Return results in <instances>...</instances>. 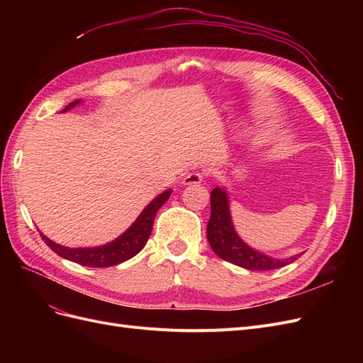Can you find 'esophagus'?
Returning a JSON list of instances; mask_svg holds the SVG:
<instances>
[{
  "label": "esophagus",
  "mask_w": 363,
  "mask_h": 363,
  "mask_svg": "<svg viewBox=\"0 0 363 363\" xmlns=\"http://www.w3.org/2000/svg\"><path fill=\"white\" fill-rule=\"evenodd\" d=\"M203 179H204V172L194 171V172H189L183 179V184H200L203 182Z\"/></svg>",
  "instance_id": "34e87169"
}]
</instances>
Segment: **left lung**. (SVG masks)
Listing matches in <instances>:
<instances>
[{
    "mask_svg": "<svg viewBox=\"0 0 363 363\" xmlns=\"http://www.w3.org/2000/svg\"><path fill=\"white\" fill-rule=\"evenodd\" d=\"M207 240L216 256L251 271L277 269L289 265L301 256L295 255L286 259H276L244 242L235 230L232 213H230L228 192L224 186L215 188L211 194V219L207 223Z\"/></svg>",
    "mask_w": 363,
    "mask_h": 363,
    "instance_id": "8db88e82",
    "label": "left lung"
}]
</instances>
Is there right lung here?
<instances>
[{"label":"right lung","mask_w":363,"mask_h":363,"mask_svg":"<svg viewBox=\"0 0 363 363\" xmlns=\"http://www.w3.org/2000/svg\"><path fill=\"white\" fill-rule=\"evenodd\" d=\"M83 100H75L69 103L67 107L63 108V112H68L75 106H79ZM172 189L164 191L159 194L155 200H152L140 215L136 218V221L131 224L123 235H119L112 242H107L100 247H87V248H69L60 244L52 242L45 235L40 233V238L45 240V244L59 255L60 257L80 263L83 267H91V268H107L118 265V263H123L133 256L145 247L147 240L151 235L152 224H155V218L159 208L168 201L171 196Z\"/></svg>","instance_id":"obj_1"}]
</instances>
